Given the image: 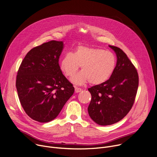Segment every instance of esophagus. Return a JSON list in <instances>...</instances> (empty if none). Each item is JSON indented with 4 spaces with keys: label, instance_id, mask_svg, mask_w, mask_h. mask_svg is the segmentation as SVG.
Instances as JSON below:
<instances>
[{
    "label": "esophagus",
    "instance_id": "34e87169",
    "mask_svg": "<svg viewBox=\"0 0 157 157\" xmlns=\"http://www.w3.org/2000/svg\"><path fill=\"white\" fill-rule=\"evenodd\" d=\"M75 92L76 93H79V92H81L82 91V89L81 88H79V87H75Z\"/></svg>",
    "mask_w": 157,
    "mask_h": 157
}]
</instances>
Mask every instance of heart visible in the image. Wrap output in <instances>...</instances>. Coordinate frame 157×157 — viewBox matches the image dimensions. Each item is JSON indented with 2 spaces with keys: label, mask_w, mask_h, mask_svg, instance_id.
I'll use <instances>...</instances> for the list:
<instances>
[{
  "label": "heart",
  "mask_w": 157,
  "mask_h": 157,
  "mask_svg": "<svg viewBox=\"0 0 157 157\" xmlns=\"http://www.w3.org/2000/svg\"><path fill=\"white\" fill-rule=\"evenodd\" d=\"M81 65L82 71L75 75L71 79V82L76 85H83L89 81L93 85H99L107 81L113 75L116 59L110 52L79 45L74 53L68 52L64 55L60 67L66 76L71 77Z\"/></svg>",
  "instance_id": "b5f03b06"
}]
</instances>
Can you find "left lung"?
I'll list each match as a JSON object with an SVG mask.
<instances>
[{
    "label": "left lung",
    "instance_id": "obj_1",
    "mask_svg": "<svg viewBox=\"0 0 157 157\" xmlns=\"http://www.w3.org/2000/svg\"><path fill=\"white\" fill-rule=\"evenodd\" d=\"M109 47L117 56L115 70L107 81L88 89L91 94L88 114L104 126L118 122L128 113L139 86L137 71L126 54L118 47Z\"/></svg>",
    "mask_w": 157,
    "mask_h": 157
}]
</instances>
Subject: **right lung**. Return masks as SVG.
I'll return each instance as SVG.
<instances>
[{
	"mask_svg": "<svg viewBox=\"0 0 157 157\" xmlns=\"http://www.w3.org/2000/svg\"><path fill=\"white\" fill-rule=\"evenodd\" d=\"M63 41L52 40L28 52L18 69L16 87L26 114L39 122L55 119L75 88L63 75L59 58Z\"/></svg>",
	"mask_w": 157,
	"mask_h": 157,
	"instance_id": "1",
	"label": "right lung"
}]
</instances>
